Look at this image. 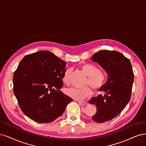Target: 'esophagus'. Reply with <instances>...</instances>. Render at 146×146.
Segmentation results:
<instances>
[{"label":"esophagus","instance_id":"obj_1","mask_svg":"<svg viewBox=\"0 0 146 146\" xmlns=\"http://www.w3.org/2000/svg\"><path fill=\"white\" fill-rule=\"evenodd\" d=\"M79 104L81 105V106H87V103L86 102H79Z\"/></svg>","mask_w":146,"mask_h":146}]
</instances>
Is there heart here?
I'll return each instance as SVG.
<instances>
[{
  "label": "heart",
  "mask_w": 146,
  "mask_h": 146,
  "mask_svg": "<svg viewBox=\"0 0 146 146\" xmlns=\"http://www.w3.org/2000/svg\"><path fill=\"white\" fill-rule=\"evenodd\" d=\"M81 68L88 76L87 84H89L94 90H100L104 86L106 81V75L101 70H98L95 65L84 63L81 65ZM71 73V68H67L65 70L62 78L64 83L68 84L69 82ZM65 93L68 96L74 100L82 101L90 97L92 94V91L91 88L89 87L82 88L71 87L65 89Z\"/></svg>",
  "instance_id": "1"
}]
</instances>
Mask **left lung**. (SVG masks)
Returning a JSON list of instances; mask_svg holds the SVG:
<instances>
[{
  "label": "left lung",
  "instance_id": "obj_1",
  "mask_svg": "<svg viewBox=\"0 0 146 146\" xmlns=\"http://www.w3.org/2000/svg\"><path fill=\"white\" fill-rule=\"evenodd\" d=\"M90 59L100 64L108 74L106 83L100 90L104 95L89 101L97 109L92 119L102 123L118 115L130 101L134 74L130 60L118 51L101 50Z\"/></svg>",
  "mask_w": 146,
  "mask_h": 146
}]
</instances>
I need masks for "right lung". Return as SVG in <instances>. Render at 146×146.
<instances>
[{
	"label": "right lung",
	"mask_w": 146,
	"mask_h": 146,
	"mask_svg": "<svg viewBox=\"0 0 146 146\" xmlns=\"http://www.w3.org/2000/svg\"><path fill=\"white\" fill-rule=\"evenodd\" d=\"M66 62L48 51L26 55L13 75V92L27 116L39 123L58 118L73 101L60 89Z\"/></svg>",
	"instance_id": "add662e5"
}]
</instances>
